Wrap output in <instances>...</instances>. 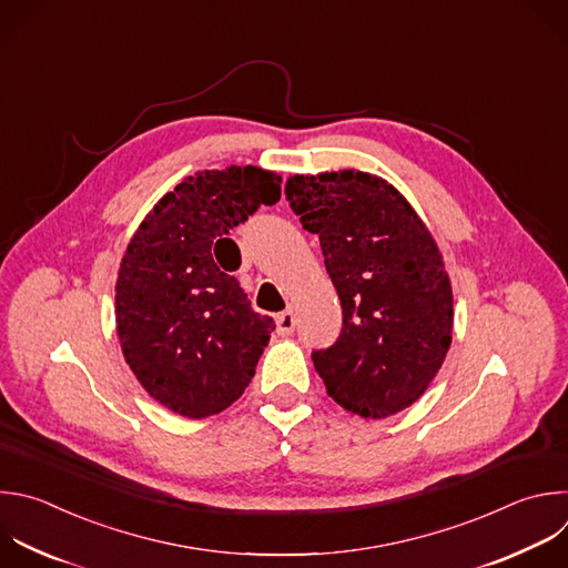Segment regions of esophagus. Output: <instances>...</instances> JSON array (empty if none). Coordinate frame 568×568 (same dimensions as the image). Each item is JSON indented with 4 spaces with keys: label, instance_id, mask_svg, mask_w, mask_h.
Wrapping results in <instances>:
<instances>
[{
    "label": "esophagus",
    "instance_id": "esophagus-1",
    "mask_svg": "<svg viewBox=\"0 0 568 568\" xmlns=\"http://www.w3.org/2000/svg\"><path fill=\"white\" fill-rule=\"evenodd\" d=\"M294 325H296V316H294L292 307H287L285 312H281L276 316V329L281 336H290L294 332Z\"/></svg>",
    "mask_w": 568,
    "mask_h": 568
}]
</instances>
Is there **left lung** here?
Masks as SVG:
<instances>
[{
  "instance_id": "8db88e82",
  "label": "left lung",
  "mask_w": 568,
  "mask_h": 568,
  "mask_svg": "<svg viewBox=\"0 0 568 568\" xmlns=\"http://www.w3.org/2000/svg\"><path fill=\"white\" fill-rule=\"evenodd\" d=\"M303 230L318 234L343 327L312 354L349 415L386 419L430 386L453 341V285L430 230L386 178L358 169L287 178Z\"/></svg>"
}]
</instances>
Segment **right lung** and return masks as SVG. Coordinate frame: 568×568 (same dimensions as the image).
Masks as SVG:
<instances>
[{
  "label": "right lung",
  "instance_id": "obj_1",
  "mask_svg": "<svg viewBox=\"0 0 568 568\" xmlns=\"http://www.w3.org/2000/svg\"><path fill=\"white\" fill-rule=\"evenodd\" d=\"M278 199L274 171H196L153 205L126 245L115 281L120 347L149 397L180 417L223 413L256 374L274 318L252 310L214 254L236 225Z\"/></svg>",
  "mask_w": 568,
  "mask_h": 568
}]
</instances>
